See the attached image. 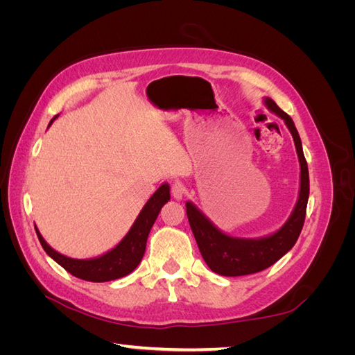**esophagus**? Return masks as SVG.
I'll return each instance as SVG.
<instances>
[{
	"instance_id": "obj_1",
	"label": "esophagus",
	"mask_w": 355,
	"mask_h": 355,
	"mask_svg": "<svg viewBox=\"0 0 355 355\" xmlns=\"http://www.w3.org/2000/svg\"><path fill=\"white\" fill-rule=\"evenodd\" d=\"M170 191H171V196H173V198H176V200H180L187 194V189L184 185L180 184V182H175V184L171 185Z\"/></svg>"
}]
</instances>
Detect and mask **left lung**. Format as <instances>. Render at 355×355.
<instances>
[{
	"label": "left lung",
	"mask_w": 355,
	"mask_h": 355,
	"mask_svg": "<svg viewBox=\"0 0 355 355\" xmlns=\"http://www.w3.org/2000/svg\"><path fill=\"white\" fill-rule=\"evenodd\" d=\"M265 103L272 112L283 118L287 127L290 128V132H292L297 157L300 161L299 200L292 216L286 222L284 227L280 231L270 235V237L261 240L228 237L227 234H223L216 227H213V223L200 210H197L196 206H192L191 202H187L188 220L204 262L209 265L213 272L225 277H239L266 270L268 266L275 263L280 257H283L292 249L299 239V234L302 231L305 222L309 196V175L300 137L292 118L283 110L278 108V105L274 101L266 99Z\"/></svg>",
	"instance_id": "left-lung-1"
}]
</instances>
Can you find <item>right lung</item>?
<instances>
[{"mask_svg": "<svg viewBox=\"0 0 355 355\" xmlns=\"http://www.w3.org/2000/svg\"><path fill=\"white\" fill-rule=\"evenodd\" d=\"M55 118H53V120H55ZM53 120L50 121V124L53 123ZM168 200L170 188L167 184H164L161 185L155 191V194L148 200L141 214H139L136 222L133 223L132 230L128 231V234L121 240V243L111 252L105 253L101 257H96V259L83 261L71 259V257L63 256L51 249V247L44 241V239L41 237V234L37 228L35 231L42 249L46 250V253L51 259H55L73 277L93 283L112 282L116 280V278H121L127 274H130L139 265V262L142 261L149 231H151L161 207H163Z\"/></svg>", "mask_w": 355, "mask_h": 355, "instance_id": "1", "label": "right lung"}]
</instances>
